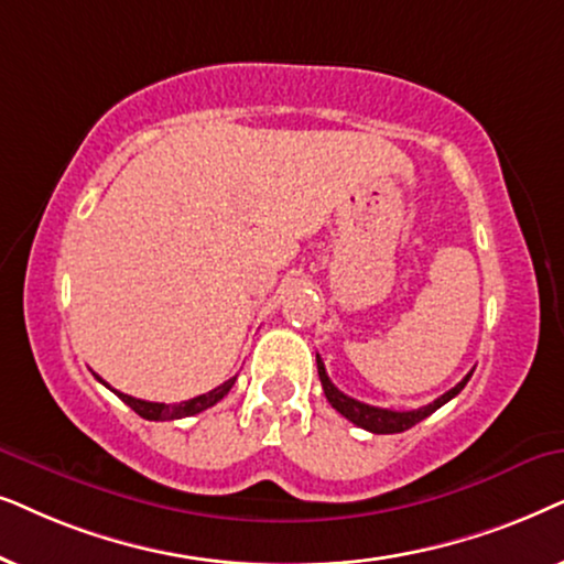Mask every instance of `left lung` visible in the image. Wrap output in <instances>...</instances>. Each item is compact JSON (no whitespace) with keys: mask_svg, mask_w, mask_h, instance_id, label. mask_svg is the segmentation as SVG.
<instances>
[{"mask_svg":"<svg viewBox=\"0 0 564 564\" xmlns=\"http://www.w3.org/2000/svg\"><path fill=\"white\" fill-rule=\"evenodd\" d=\"M317 371H319V381H322V389H325V397L327 402L333 404V408L340 412L343 417H348L350 423H356L358 427H364V431H371V433H402L408 431V427L417 425L420 420H425L427 415H433L435 410L444 408L448 400H454L456 394L462 392L464 387H467V381L471 377V371L464 377L459 384L454 389H448L446 394H441L438 400H433L431 404H425V408H417V410H387V408H373V404H366V402H358L352 400V397L343 394L340 389H337L333 381H329L327 371H325V364H322V358L317 356Z\"/></svg>","mask_w":564,"mask_h":564,"instance_id":"1","label":"left lung"}]
</instances>
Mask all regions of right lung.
Returning a JSON list of instances; mask_svg holds the SVG:
<instances>
[{"label":"right lung","mask_w":564,"mask_h":564,"mask_svg":"<svg viewBox=\"0 0 564 564\" xmlns=\"http://www.w3.org/2000/svg\"><path fill=\"white\" fill-rule=\"evenodd\" d=\"M97 381H102L100 377H97ZM235 381H237V377H231L229 381H224L221 387H216V389H212V392H206V394H198V397H193V400H185V402H177V404H164V402H147V400H137V397H131V394H123V392H116V389H112V392H116L120 400H123L126 404H129V408L137 412V415H141L144 420H180V417H191V415H198V412H204V410H208V408H214L216 402L219 400H224V397L229 394V389L235 387ZM105 384V381H102ZM108 387V384H105ZM110 389V387H108Z\"/></svg>","instance_id":"1"}]
</instances>
